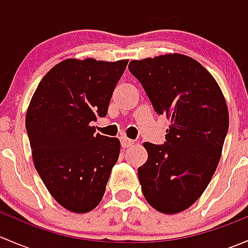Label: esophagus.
Here are the masks:
<instances>
[{
  "mask_svg": "<svg viewBox=\"0 0 248 248\" xmlns=\"http://www.w3.org/2000/svg\"><path fill=\"white\" fill-rule=\"evenodd\" d=\"M120 140H121V145L124 147H129V146H132V145L134 144V140L128 139L127 137H121Z\"/></svg>",
  "mask_w": 248,
  "mask_h": 248,
  "instance_id": "obj_1",
  "label": "esophagus"
}]
</instances>
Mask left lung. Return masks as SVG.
I'll return each instance as SVG.
<instances>
[{
	"label": "left lung",
	"mask_w": 248,
	"mask_h": 248,
	"mask_svg": "<svg viewBox=\"0 0 248 248\" xmlns=\"http://www.w3.org/2000/svg\"><path fill=\"white\" fill-rule=\"evenodd\" d=\"M128 68L155 111L171 122L163 145L144 142L141 192L157 211L177 214L198 201L218 166L229 127L226 99L214 77L186 55L134 60Z\"/></svg>",
	"instance_id": "obj_1"
}]
</instances>
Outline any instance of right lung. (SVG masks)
<instances>
[{
  "label": "right lung",
  "instance_id": "add662e5",
  "mask_svg": "<svg viewBox=\"0 0 248 248\" xmlns=\"http://www.w3.org/2000/svg\"><path fill=\"white\" fill-rule=\"evenodd\" d=\"M128 60L68 59L39 82L26 112L34 167L60 205L85 214L99 204L120 140L94 134L92 121L108 112L115 86Z\"/></svg>",
  "mask_w": 248,
  "mask_h": 248
}]
</instances>
